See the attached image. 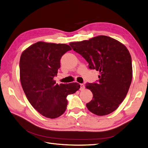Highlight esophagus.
Listing matches in <instances>:
<instances>
[{"instance_id": "1", "label": "esophagus", "mask_w": 148, "mask_h": 148, "mask_svg": "<svg viewBox=\"0 0 148 148\" xmlns=\"http://www.w3.org/2000/svg\"><path fill=\"white\" fill-rule=\"evenodd\" d=\"M80 85V90H84L85 89V85L84 84H81Z\"/></svg>"}]
</instances>
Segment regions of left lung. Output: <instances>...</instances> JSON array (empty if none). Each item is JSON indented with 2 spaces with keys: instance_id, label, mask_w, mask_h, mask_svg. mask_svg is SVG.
<instances>
[{
  "instance_id": "1",
  "label": "left lung",
  "mask_w": 148,
  "mask_h": 148,
  "mask_svg": "<svg viewBox=\"0 0 148 148\" xmlns=\"http://www.w3.org/2000/svg\"><path fill=\"white\" fill-rule=\"evenodd\" d=\"M69 45L86 60L90 69L100 74L97 83L86 85L92 93L87 108L98 116L116 110L126 96L132 79V58L127 47L104 35L70 42Z\"/></svg>"
}]
</instances>
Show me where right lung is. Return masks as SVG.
<instances>
[{"instance_id":"right-lung-1","label":"right lung","mask_w":148,"mask_h":148,"mask_svg":"<svg viewBox=\"0 0 148 148\" xmlns=\"http://www.w3.org/2000/svg\"><path fill=\"white\" fill-rule=\"evenodd\" d=\"M66 44L37 42L24 50L19 62L20 80L27 99L42 116L54 119L64 113L68 95L79 90L77 82L56 84L60 59L71 50Z\"/></svg>"}]
</instances>
